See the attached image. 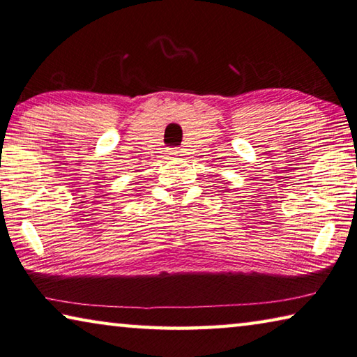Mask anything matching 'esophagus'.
I'll return each mask as SVG.
<instances>
[{"label":"esophagus","mask_w":357,"mask_h":357,"mask_svg":"<svg viewBox=\"0 0 357 357\" xmlns=\"http://www.w3.org/2000/svg\"><path fill=\"white\" fill-rule=\"evenodd\" d=\"M178 155H180V151H178L177 149H169V150H167V156L174 158V156H178Z\"/></svg>","instance_id":"1"}]
</instances>
